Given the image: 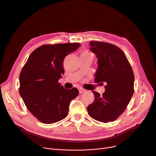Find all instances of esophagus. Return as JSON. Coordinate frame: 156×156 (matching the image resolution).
<instances>
[{
	"mask_svg": "<svg viewBox=\"0 0 156 156\" xmlns=\"http://www.w3.org/2000/svg\"><path fill=\"white\" fill-rule=\"evenodd\" d=\"M85 92V90L84 89H83V88H79V92H80V94H82V93H83Z\"/></svg>",
	"mask_w": 156,
	"mask_h": 156,
	"instance_id": "obj_1",
	"label": "esophagus"
}]
</instances>
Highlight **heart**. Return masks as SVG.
Instances as JSON below:
<instances>
[{
	"instance_id": "heart-1",
	"label": "heart",
	"mask_w": 156,
	"mask_h": 156,
	"mask_svg": "<svg viewBox=\"0 0 156 156\" xmlns=\"http://www.w3.org/2000/svg\"><path fill=\"white\" fill-rule=\"evenodd\" d=\"M90 55H92V54L88 51H83L81 54V57H86V56H90Z\"/></svg>"
}]
</instances>
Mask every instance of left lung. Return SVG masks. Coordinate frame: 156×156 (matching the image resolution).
Returning a JSON list of instances; mask_svg holds the SVG:
<instances>
[{
    "label": "left lung",
    "instance_id": "1",
    "mask_svg": "<svg viewBox=\"0 0 156 156\" xmlns=\"http://www.w3.org/2000/svg\"><path fill=\"white\" fill-rule=\"evenodd\" d=\"M97 58L95 82L107 83L102 95L93 91L94 102L87 107L91 118L103 122L116 120L125 111L134 92V75L125 53L116 45L92 41Z\"/></svg>",
    "mask_w": 156,
    "mask_h": 156
}]
</instances>
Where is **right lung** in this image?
<instances>
[{"instance_id": "right-lung-1", "label": "right lung", "mask_w": 156, "mask_h": 156, "mask_svg": "<svg viewBox=\"0 0 156 156\" xmlns=\"http://www.w3.org/2000/svg\"><path fill=\"white\" fill-rule=\"evenodd\" d=\"M80 44L44 45L29 56L20 75V94L30 112L40 121L52 124L67 116L71 101L78 95L58 83L64 73V57Z\"/></svg>"}]
</instances>
